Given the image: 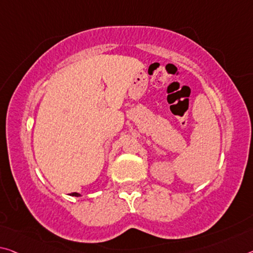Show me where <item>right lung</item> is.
<instances>
[{
	"mask_svg": "<svg viewBox=\"0 0 253 253\" xmlns=\"http://www.w3.org/2000/svg\"><path fill=\"white\" fill-rule=\"evenodd\" d=\"M71 196H75V197H80V196H81V195L78 194V192H72Z\"/></svg>",
	"mask_w": 253,
	"mask_h": 253,
	"instance_id": "right-lung-1",
	"label": "right lung"
}]
</instances>
